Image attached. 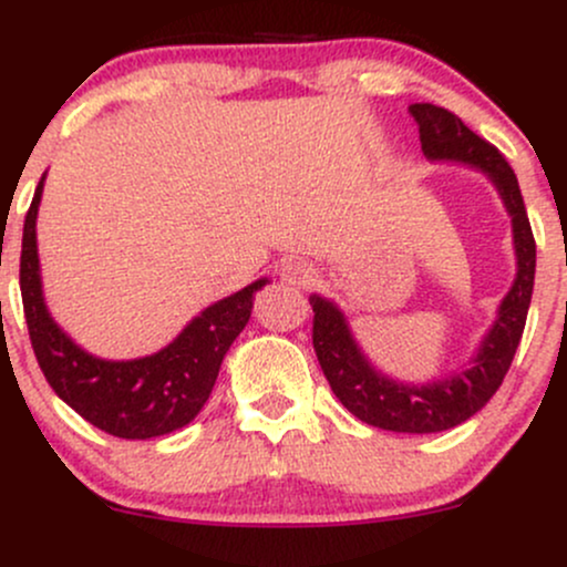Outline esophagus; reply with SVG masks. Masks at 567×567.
Segmentation results:
<instances>
[{"label": "esophagus", "mask_w": 567, "mask_h": 567, "mask_svg": "<svg viewBox=\"0 0 567 567\" xmlns=\"http://www.w3.org/2000/svg\"><path fill=\"white\" fill-rule=\"evenodd\" d=\"M282 279L288 285H298V288H306V285H315L317 271L311 269V264L306 261H290L282 266Z\"/></svg>", "instance_id": "1"}]
</instances>
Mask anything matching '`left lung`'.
Returning a JSON list of instances; mask_svg holds the SVG:
<instances>
[{
	"label": "left lung",
	"mask_w": 567,
	"mask_h": 567,
	"mask_svg": "<svg viewBox=\"0 0 567 567\" xmlns=\"http://www.w3.org/2000/svg\"><path fill=\"white\" fill-rule=\"evenodd\" d=\"M408 112L419 125L421 148L429 159L464 162L483 171L498 188L512 216L514 252H517V277L512 290L501 301L496 322L487 330L477 354L472 357V365L458 375L426 386H408L381 375L351 338L338 306L320 296L309 298L315 309L311 341L324 379L349 413L389 432L432 434L472 419L498 392L501 381L509 373L514 351L528 320L533 277H536V239H533L517 175L493 143L480 138L453 112L434 103H413Z\"/></svg>",
	"instance_id": "8db88e82"
}]
</instances>
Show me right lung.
<instances>
[{
  "label": "right lung",
  "instance_id": "obj_1",
  "mask_svg": "<svg viewBox=\"0 0 567 567\" xmlns=\"http://www.w3.org/2000/svg\"><path fill=\"white\" fill-rule=\"evenodd\" d=\"M44 175L23 220L21 296L31 347L53 392L84 421L122 440H148L186 426L216 386L220 362L250 320L252 292L269 279L247 285L207 306L165 349L141 360H101L76 347L50 317L37 256V210Z\"/></svg>",
  "mask_w": 567,
  "mask_h": 567
}]
</instances>
